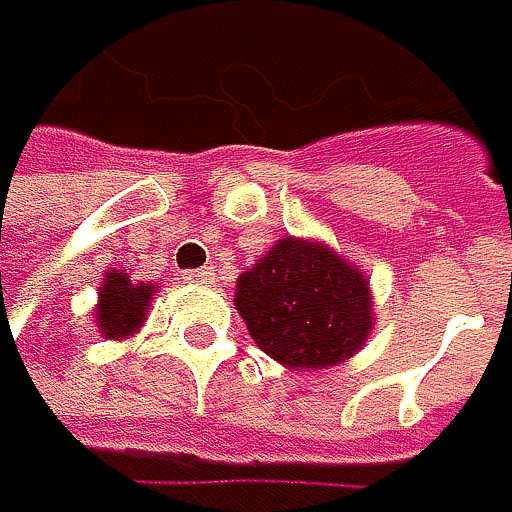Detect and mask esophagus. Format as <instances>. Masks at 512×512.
<instances>
[{
  "mask_svg": "<svg viewBox=\"0 0 512 512\" xmlns=\"http://www.w3.org/2000/svg\"><path fill=\"white\" fill-rule=\"evenodd\" d=\"M184 282H190V285H211V282H214V270H211V267L187 270V273H184Z\"/></svg>",
  "mask_w": 512,
  "mask_h": 512,
  "instance_id": "1",
  "label": "esophagus"
}]
</instances>
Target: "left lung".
I'll return each mask as SVG.
<instances>
[{"label":"left lung","instance_id":"left-lung-1","mask_svg":"<svg viewBox=\"0 0 512 512\" xmlns=\"http://www.w3.org/2000/svg\"><path fill=\"white\" fill-rule=\"evenodd\" d=\"M233 301L251 341L294 371L353 359L378 319L368 276L338 248L304 236H282L239 273Z\"/></svg>","mask_w":512,"mask_h":512}]
</instances>
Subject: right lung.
Wrapping results in <instances>:
<instances>
[{"instance_id": "right-lung-1", "label": "right lung", "mask_w": 512, "mask_h": 512, "mask_svg": "<svg viewBox=\"0 0 512 512\" xmlns=\"http://www.w3.org/2000/svg\"><path fill=\"white\" fill-rule=\"evenodd\" d=\"M156 282H134L125 270H107L97 288L94 325L107 341H128L147 322Z\"/></svg>"}]
</instances>
